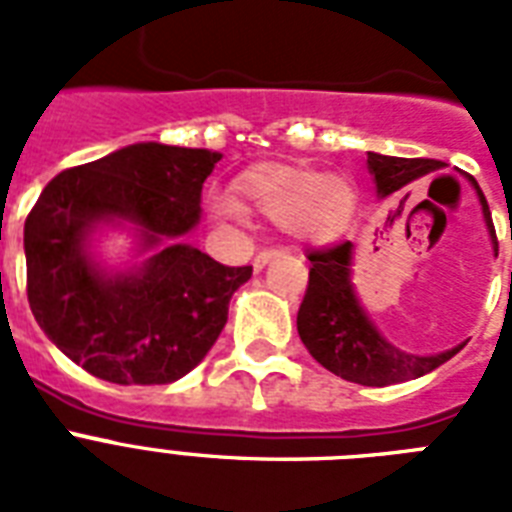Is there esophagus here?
<instances>
[{"mask_svg":"<svg viewBox=\"0 0 512 512\" xmlns=\"http://www.w3.org/2000/svg\"><path fill=\"white\" fill-rule=\"evenodd\" d=\"M279 255V249H263V252H260V255L255 257V263H252V268H255V273H260L265 268V265L271 263L273 257Z\"/></svg>","mask_w":512,"mask_h":512,"instance_id":"1","label":"esophagus"}]
</instances>
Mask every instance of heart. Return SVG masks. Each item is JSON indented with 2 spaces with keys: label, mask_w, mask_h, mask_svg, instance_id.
<instances>
[{
  "label": "heart",
  "mask_w": 512,
  "mask_h": 512,
  "mask_svg": "<svg viewBox=\"0 0 512 512\" xmlns=\"http://www.w3.org/2000/svg\"><path fill=\"white\" fill-rule=\"evenodd\" d=\"M241 199L263 217L281 223L300 244H329L348 231L358 193L340 172H319L297 164H257L236 180ZM209 212L223 223H244L249 209L231 193H212Z\"/></svg>",
  "instance_id": "heart-1"
}]
</instances>
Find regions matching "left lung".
Masks as SVG:
<instances>
[{
	"label": "left lung",
	"instance_id": "1",
	"mask_svg": "<svg viewBox=\"0 0 512 512\" xmlns=\"http://www.w3.org/2000/svg\"><path fill=\"white\" fill-rule=\"evenodd\" d=\"M366 167L377 185V199L390 201L396 199L406 185L441 170L444 164L436 159H401V156H382L369 151ZM470 185L476 188L486 228H489L492 244L497 249L489 204L473 177H470ZM308 260H311V276H308L303 305L297 311V332H300V340L308 353L342 380L369 385V388L417 380L449 361L462 348L457 345L452 350L417 356V353L396 348L382 335L369 319V313L364 311L356 287L350 281L353 276V244L350 241L324 249V252H311Z\"/></svg>",
	"mask_w": 512,
	"mask_h": 512
}]
</instances>
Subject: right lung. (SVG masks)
Segmentation results:
<instances>
[{"label": "right lung", "mask_w": 512, "mask_h": 512, "mask_svg": "<svg viewBox=\"0 0 512 512\" xmlns=\"http://www.w3.org/2000/svg\"><path fill=\"white\" fill-rule=\"evenodd\" d=\"M220 159L135 143L47 183L23 228L28 305L74 364L116 385H167L215 345L252 276V265L228 268L185 241ZM103 230L131 233L132 264L99 260Z\"/></svg>", "instance_id": "right-lung-1"}]
</instances>
